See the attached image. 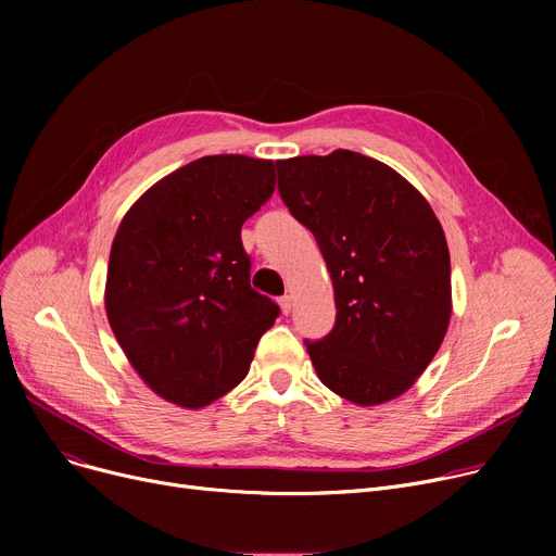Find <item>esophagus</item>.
I'll list each match as a JSON object with an SVG mask.
<instances>
[{
  "label": "esophagus",
  "mask_w": 556,
  "mask_h": 556,
  "mask_svg": "<svg viewBox=\"0 0 556 556\" xmlns=\"http://www.w3.org/2000/svg\"><path fill=\"white\" fill-rule=\"evenodd\" d=\"M279 306H281V313H283V315H288L290 311H293V298H290V295H283V298L279 300Z\"/></svg>",
  "instance_id": "1"
}]
</instances>
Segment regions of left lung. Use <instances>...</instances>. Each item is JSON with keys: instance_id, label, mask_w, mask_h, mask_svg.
I'll use <instances>...</instances> for the list:
<instances>
[{"instance_id": "left-lung-1", "label": "left lung", "mask_w": 556, "mask_h": 556, "mask_svg": "<svg viewBox=\"0 0 556 556\" xmlns=\"http://www.w3.org/2000/svg\"><path fill=\"white\" fill-rule=\"evenodd\" d=\"M279 193L323 252L336 327L304 340L331 392L381 405L410 390L451 323V254L428 200L388 164L338 149L277 162Z\"/></svg>"}]
</instances>
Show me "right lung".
I'll list each match as a JSON object with an SVG mask.
<instances>
[{"label": "right lung", "mask_w": 556, "mask_h": 556, "mask_svg": "<svg viewBox=\"0 0 556 556\" xmlns=\"http://www.w3.org/2000/svg\"><path fill=\"white\" fill-rule=\"evenodd\" d=\"M273 191V160L207 155L155 182L116 229L108 323L157 396L198 410L245 378L279 306L250 286L241 227Z\"/></svg>", "instance_id": "right-lung-1"}]
</instances>
